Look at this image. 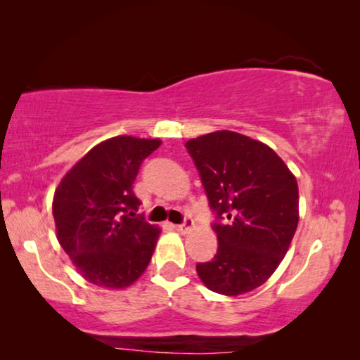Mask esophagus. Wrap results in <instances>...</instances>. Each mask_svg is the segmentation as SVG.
<instances>
[{"label": "esophagus", "instance_id": "1", "mask_svg": "<svg viewBox=\"0 0 360 360\" xmlns=\"http://www.w3.org/2000/svg\"><path fill=\"white\" fill-rule=\"evenodd\" d=\"M191 228H193V219H191V218H185L184 223L176 226V231H179V233H181V234H186Z\"/></svg>", "mask_w": 360, "mask_h": 360}]
</instances>
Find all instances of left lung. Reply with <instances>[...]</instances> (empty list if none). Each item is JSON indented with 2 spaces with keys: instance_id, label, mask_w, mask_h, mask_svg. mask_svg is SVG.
<instances>
[{
  "instance_id": "left-lung-1",
  "label": "left lung",
  "mask_w": 360,
  "mask_h": 360,
  "mask_svg": "<svg viewBox=\"0 0 360 360\" xmlns=\"http://www.w3.org/2000/svg\"><path fill=\"white\" fill-rule=\"evenodd\" d=\"M185 147L216 213L218 250L196 264L198 277L228 297L252 292L275 272L297 231V179L269 146L233 131L200 136Z\"/></svg>"
}]
</instances>
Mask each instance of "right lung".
<instances>
[{"label": "right lung", "instance_id": "right-lung-1", "mask_svg": "<svg viewBox=\"0 0 360 360\" xmlns=\"http://www.w3.org/2000/svg\"><path fill=\"white\" fill-rule=\"evenodd\" d=\"M162 142L116 136L77 162L53 195L57 239L82 277L120 290L144 274L160 229L146 223L132 191L141 164Z\"/></svg>", "mask_w": 360, "mask_h": 360}]
</instances>
